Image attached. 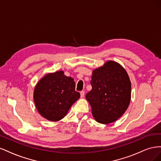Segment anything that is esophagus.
<instances>
[{"label": "esophagus", "mask_w": 161, "mask_h": 161, "mask_svg": "<svg viewBox=\"0 0 161 161\" xmlns=\"http://www.w3.org/2000/svg\"><path fill=\"white\" fill-rule=\"evenodd\" d=\"M80 97H84V96H85V91H80Z\"/></svg>", "instance_id": "34e87169"}]
</instances>
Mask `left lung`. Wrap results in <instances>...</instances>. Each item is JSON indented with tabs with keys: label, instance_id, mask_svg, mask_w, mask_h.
<instances>
[{
	"label": "left lung",
	"instance_id": "1",
	"mask_svg": "<svg viewBox=\"0 0 161 161\" xmlns=\"http://www.w3.org/2000/svg\"><path fill=\"white\" fill-rule=\"evenodd\" d=\"M92 89L86 95L97 122L116 121L127 109L131 98V82L126 71L113 61L92 72Z\"/></svg>",
	"mask_w": 161,
	"mask_h": 161
}]
</instances>
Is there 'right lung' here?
<instances>
[{
    "instance_id": "1",
    "label": "right lung",
    "mask_w": 161,
    "mask_h": 161,
    "mask_svg": "<svg viewBox=\"0 0 161 161\" xmlns=\"http://www.w3.org/2000/svg\"><path fill=\"white\" fill-rule=\"evenodd\" d=\"M75 82L63 71L46 75L38 82L33 98L36 108L43 118L57 121L64 118L72 104L80 98Z\"/></svg>"
}]
</instances>
